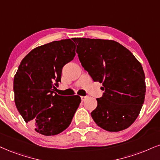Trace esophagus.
<instances>
[{
	"instance_id": "obj_1",
	"label": "esophagus",
	"mask_w": 160,
	"mask_h": 160,
	"mask_svg": "<svg viewBox=\"0 0 160 160\" xmlns=\"http://www.w3.org/2000/svg\"><path fill=\"white\" fill-rule=\"evenodd\" d=\"M86 98H87V96H81V98H82V102L84 101V100L86 99Z\"/></svg>"
}]
</instances>
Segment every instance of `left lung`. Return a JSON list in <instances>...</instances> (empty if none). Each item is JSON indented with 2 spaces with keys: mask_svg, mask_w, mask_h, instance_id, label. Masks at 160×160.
I'll use <instances>...</instances> for the list:
<instances>
[{
  "mask_svg": "<svg viewBox=\"0 0 160 160\" xmlns=\"http://www.w3.org/2000/svg\"><path fill=\"white\" fill-rule=\"evenodd\" d=\"M78 58L94 82L104 90L91 113L96 125L110 132L130 127L145 100V76L140 62L113 40L73 38Z\"/></svg>",
  "mask_w": 160,
  "mask_h": 160,
  "instance_id": "8db88e82",
  "label": "left lung"
}]
</instances>
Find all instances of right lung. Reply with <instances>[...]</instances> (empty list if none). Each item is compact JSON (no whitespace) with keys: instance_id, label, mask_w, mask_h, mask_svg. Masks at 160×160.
Here are the masks:
<instances>
[{"instance_id":"add662e5","label":"right lung","mask_w":160,"mask_h":160,"mask_svg":"<svg viewBox=\"0 0 160 160\" xmlns=\"http://www.w3.org/2000/svg\"><path fill=\"white\" fill-rule=\"evenodd\" d=\"M75 56L76 44L70 39L52 41L30 51L14 77L17 109L41 134L54 136L64 131L79 106V96H63L55 92L63 67Z\"/></svg>"}]
</instances>
